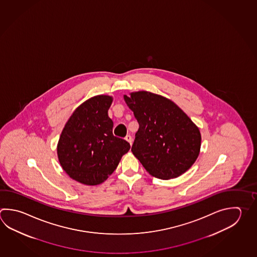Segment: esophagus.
Instances as JSON below:
<instances>
[{
    "label": "esophagus",
    "instance_id": "34e87169",
    "mask_svg": "<svg viewBox=\"0 0 257 257\" xmlns=\"http://www.w3.org/2000/svg\"><path fill=\"white\" fill-rule=\"evenodd\" d=\"M124 139L132 146V144H133V138H132V136H130V135H129V136H126Z\"/></svg>",
    "mask_w": 257,
    "mask_h": 257
}]
</instances>
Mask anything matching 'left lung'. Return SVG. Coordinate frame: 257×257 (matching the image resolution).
<instances>
[{"instance_id":"obj_1","label":"left lung","mask_w":257,"mask_h":257,"mask_svg":"<svg viewBox=\"0 0 257 257\" xmlns=\"http://www.w3.org/2000/svg\"><path fill=\"white\" fill-rule=\"evenodd\" d=\"M139 129L132 152L156 178H176L189 169L201 149L198 127L176 103L147 91L123 95Z\"/></svg>"}]
</instances>
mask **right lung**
I'll return each instance as SVG.
<instances>
[{
    "label": "right lung",
    "instance_id": "obj_1",
    "mask_svg": "<svg viewBox=\"0 0 257 257\" xmlns=\"http://www.w3.org/2000/svg\"><path fill=\"white\" fill-rule=\"evenodd\" d=\"M111 102L112 97L104 94L82 102L68 119L59 138V163L80 184L103 183L130 150L129 143L112 135L113 122L108 116Z\"/></svg>",
    "mask_w": 257,
    "mask_h": 257
}]
</instances>
